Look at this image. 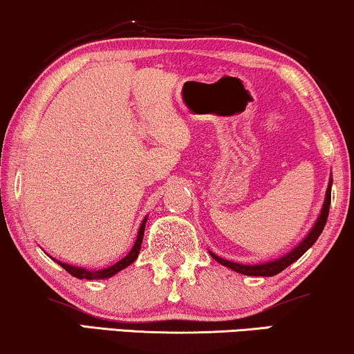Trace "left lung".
<instances>
[{
	"label": "left lung",
	"mask_w": 354,
	"mask_h": 354,
	"mask_svg": "<svg viewBox=\"0 0 354 354\" xmlns=\"http://www.w3.org/2000/svg\"><path fill=\"white\" fill-rule=\"evenodd\" d=\"M330 190H332V178H330V182H328L327 193H326V201H324L321 214H319L316 224H314L311 232H309V234L304 236V240L301 241V243H299L297 248H293L292 251H290V253L282 256V258H279V259H275V261H269V263H263V264L246 266V264L234 263V261H227L224 258H221V256L214 254V253H212V251H209V254L217 261V263H221L222 266H225V268H229L232 270H235V272L243 274V275H256V277H270V275H275V274L282 272V270L287 269L290 264L295 263V261L301 258V256L306 253V251L314 245V241L319 239V235L322 234L324 227H326L327 217H328V207H330Z\"/></svg>",
	"instance_id": "left-lung-1"
}]
</instances>
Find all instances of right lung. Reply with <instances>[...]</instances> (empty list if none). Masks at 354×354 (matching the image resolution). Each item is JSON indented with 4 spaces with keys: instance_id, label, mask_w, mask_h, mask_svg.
I'll list each match as a JSON object with an SVG mask.
<instances>
[{
    "instance_id": "obj_1",
    "label": "right lung",
    "mask_w": 354,
    "mask_h": 354,
    "mask_svg": "<svg viewBox=\"0 0 354 354\" xmlns=\"http://www.w3.org/2000/svg\"><path fill=\"white\" fill-rule=\"evenodd\" d=\"M147 219L148 217H145L142 225H140V230H138V235H137V240H135V243L132 246V250L129 251V254L122 258L118 263L109 266V268L106 269H101V270H88V269H84V268H75V266H71V264H66V263H61V261H56L57 264L61 266V268H64L67 272L71 275H74L77 279H86V280H100V279H109L115 275L120 270L129 268L130 264L133 263L135 259L138 258V253H140V248H142V241H143V234H145V225H147Z\"/></svg>"
}]
</instances>
